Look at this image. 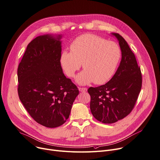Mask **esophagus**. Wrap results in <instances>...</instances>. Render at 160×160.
I'll return each instance as SVG.
<instances>
[{
	"instance_id": "obj_1",
	"label": "esophagus",
	"mask_w": 160,
	"mask_h": 160,
	"mask_svg": "<svg viewBox=\"0 0 160 160\" xmlns=\"http://www.w3.org/2000/svg\"><path fill=\"white\" fill-rule=\"evenodd\" d=\"M79 90L81 92H87V88H82V87H79Z\"/></svg>"
}]
</instances>
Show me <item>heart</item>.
Instances as JSON below:
<instances>
[{"label":"heart","instance_id":"obj_1","mask_svg":"<svg viewBox=\"0 0 160 160\" xmlns=\"http://www.w3.org/2000/svg\"><path fill=\"white\" fill-rule=\"evenodd\" d=\"M70 49L62 52L60 64L70 78L75 76L82 64L84 70L77 78L80 84L108 82L114 74L121 58L118 43L92 34L80 35L70 44Z\"/></svg>","mask_w":160,"mask_h":160}]
</instances>
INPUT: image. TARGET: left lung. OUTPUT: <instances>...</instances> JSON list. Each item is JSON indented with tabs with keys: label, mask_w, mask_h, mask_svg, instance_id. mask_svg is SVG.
I'll return each instance as SVG.
<instances>
[{
	"label": "left lung",
	"mask_w": 160,
	"mask_h": 160,
	"mask_svg": "<svg viewBox=\"0 0 160 160\" xmlns=\"http://www.w3.org/2000/svg\"><path fill=\"white\" fill-rule=\"evenodd\" d=\"M112 34L118 39L121 50L120 65L109 82L88 90L93 116L106 124L116 122L132 112L142 82L140 68L128 43L119 33Z\"/></svg>",
	"instance_id": "left-lung-1"
}]
</instances>
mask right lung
I'll use <instances>...</instances> for the list:
<instances>
[{
    "mask_svg": "<svg viewBox=\"0 0 160 160\" xmlns=\"http://www.w3.org/2000/svg\"><path fill=\"white\" fill-rule=\"evenodd\" d=\"M61 35H43L27 46L18 68V93L30 116L48 128L62 125L79 94L63 73Z\"/></svg>",
    "mask_w": 160,
    "mask_h": 160,
    "instance_id": "1",
    "label": "right lung"
}]
</instances>
